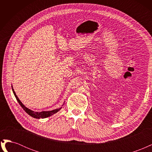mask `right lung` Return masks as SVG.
I'll return each mask as SVG.
<instances>
[{"mask_svg":"<svg viewBox=\"0 0 152 152\" xmlns=\"http://www.w3.org/2000/svg\"><path fill=\"white\" fill-rule=\"evenodd\" d=\"M12 91H13V93H14V94H15V97L16 98V100L18 101V102L19 103V104H20L21 107L23 108V109L29 115H30L31 117H34V118H47L48 117H50V116L53 115V114L57 113L61 108H61H57V109L51 110V111H42V112H40L32 111V110H31L30 109L26 108L25 106L21 102V101L19 99V98H18V96H16L15 91H14V89L12 88Z\"/></svg>","mask_w":152,"mask_h":152,"instance_id":"1","label":"right lung"}]
</instances>
